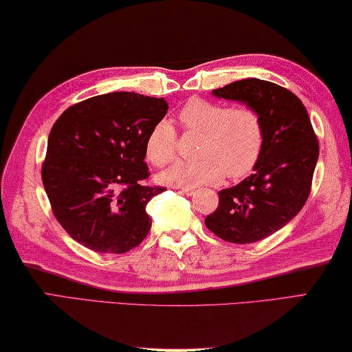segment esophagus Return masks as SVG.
<instances>
[{"mask_svg": "<svg viewBox=\"0 0 352 352\" xmlns=\"http://www.w3.org/2000/svg\"><path fill=\"white\" fill-rule=\"evenodd\" d=\"M177 188H179L182 193L188 195V197H192V195H195V188H192V187H177Z\"/></svg>", "mask_w": 352, "mask_h": 352, "instance_id": "1", "label": "esophagus"}]
</instances>
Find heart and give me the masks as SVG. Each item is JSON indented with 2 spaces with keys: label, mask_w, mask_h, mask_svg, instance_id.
Masks as SVG:
<instances>
[{
  "label": "heart",
  "mask_w": 352,
  "mask_h": 352,
  "mask_svg": "<svg viewBox=\"0 0 352 352\" xmlns=\"http://www.w3.org/2000/svg\"><path fill=\"white\" fill-rule=\"evenodd\" d=\"M179 122L193 134L203 135L199 162H179L160 175V179L177 187L218 184L224 173L232 179L254 168L263 148V123L254 109L228 107L201 98H192L179 111ZM177 135L162 120L146 138V157L155 166H165L176 157Z\"/></svg>",
  "instance_id": "heart-1"
}]
</instances>
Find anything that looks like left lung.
<instances>
[{
	"label": "left lung",
	"instance_id": "1",
	"mask_svg": "<svg viewBox=\"0 0 352 352\" xmlns=\"http://www.w3.org/2000/svg\"><path fill=\"white\" fill-rule=\"evenodd\" d=\"M212 95L243 102L261 115L263 148L251 176L218 192L206 226L230 243H254L278 232L309 198L318 160V140L301 100L257 78L235 80Z\"/></svg>",
	"mask_w": 352,
	"mask_h": 352
}]
</instances>
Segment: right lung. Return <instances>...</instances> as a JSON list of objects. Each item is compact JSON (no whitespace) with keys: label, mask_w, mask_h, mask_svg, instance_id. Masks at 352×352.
Segmentation results:
<instances>
[{"label":"right lung","mask_w":352,"mask_h":352,"mask_svg":"<svg viewBox=\"0 0 352 352\" xmlns=\"http://www.w3.org/2000/svg\"><path fill=\"white\" fill-rule=\"evenodd\" d=\"M168 111L164 98L98 95L63 112L48 137L42 181L56 220L89 250L123 254L151 229L146 138Z\"/></svg>","instance_id":"right-lung-1"}]
</instances>
